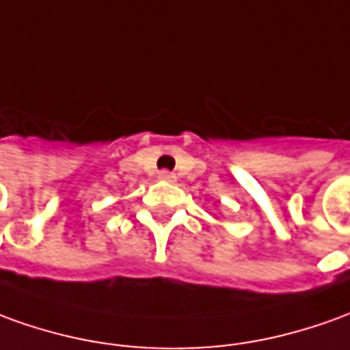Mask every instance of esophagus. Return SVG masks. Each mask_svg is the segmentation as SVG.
<instances>
[{
	"mask_svg": "<svg viewBox=\"0 0 350 350\" xmlns=\"http://www.w3.org/2000/svg\"><path fill=\"white\" fill-rule=\"evenodd\" d=\"M161 180H175V175L173 173H170V171H160V175H158Z\"/></svg>",
	"mask_w": 350,
	"mask_h": 350,
	"instance_id": "esophagus-1",
	"label": "esophagus"
}]
</instances>
